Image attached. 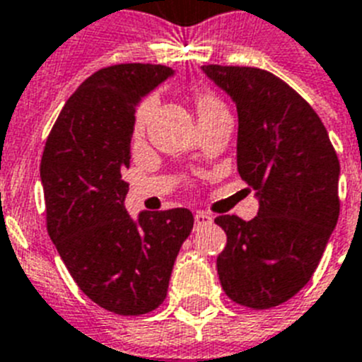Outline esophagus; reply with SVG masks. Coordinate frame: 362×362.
Listing matches in <instances>:
<instances>
[{"mask_svg":"<svg viewBox=\"0 0 362 362\" xmlns=\"http://www.w3.org/2000/svg\"><path fill=\"white\" fill-rule=\"evenodd\" d=\"M211 220H213L211 215H207V213H204V211H199L197 215H194V226H197V228H204V226L211 224Z\"/></svg>","mask_w":362,"mask_h":362,"instance_id":"esophagus-1","label":"esophagus"}]
</instances>
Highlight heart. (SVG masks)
I'll use <instances>...</instances> for the list:
<instances>
[{"label":"heart","instance_id":"obj_1","mask_svg":"<svg viewBox=\"0 0 362 362\" xmlns=\"http://www.w3.org/2000/svg\"><path fill=\"white\" fill-rule=\"evenodd\" d=\"M155 94L147 96V98L140 103V107H138L136 111V118H134V133H144V129H146L147 120H149V116L151 112H153V109H155ZM197 109H199V116H204L209 115V112L213 111H218V109H224V103L220 102L215 94L209 93V90H200V93H197Z\"/></svg>","mask_w":362,"mask_h":362}]
</instances>
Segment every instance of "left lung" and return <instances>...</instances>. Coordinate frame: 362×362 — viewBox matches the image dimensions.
Here are the masks:
<instances>
[{
    "mask_svg": "<svg viewBox=\"0 0 362 362\" xmlns=\"http://www.w3.org/2000/svg\"><path fill=\"white\" fill-rule=\"evenodd\" d=\"M237 103L238 175L259 197L255 218L220 215L228 235L216 259L233 303L269 310L303 290L337 224L339 158L312 105L255 67L204 65Z\"/></svg>",
    "mask_w": 362,
    "mask_h": 362,
    "instance_id": "8db88e82",
    "label": "left lung"
}]
</instances>
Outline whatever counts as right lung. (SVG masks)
I'll return each mask as SVG.
<instances>
[{
  "mask_svg": "<svg viewBox=\"0 0 362 362\" xmlns=\"http://www.w3.org/2000/svg\"><path fill=\"white\" fill-rule=\"evenodd\" d=\"M171 74L151 64L100 69L67 100L43 149L50 240L78 288L116 315H144L163 303L193 229L184 207L144 211L134 222L124 206L136 103Z\"/></svg>",
  "mask_w": 362,
  "mask_h": 362,
  "instance_id": "1",
  "label": "right lung"
}]
</instances>
